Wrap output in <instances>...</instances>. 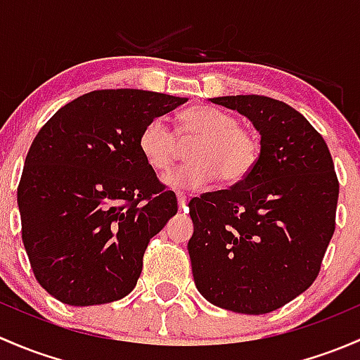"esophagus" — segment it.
<instances>
[{
    "label": "esophagus",
    "instance_id": "34e87169",
    "mask_svg": "<svg viewBox=\"0 0 360 360\" xmlns=\"http://www.w3.org/2000/svg\"><path fill=\"white\" fill-rule=\"evenodd\" d=\"M176 199H179L180 210H184V207L187 206V195H185L184 192H176Z\"/></svg>",
    "mask_w": 360,
    "mask_h": 360
}]
</instances>
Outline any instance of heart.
Segmentation results:
<instances>
[{
  "instance_id": "obj_1",
  "label": "heart",
  "mask_w": 360,
  "mask_h": 360,
  "mask_svg": "<svg viewBox=\"0 0 360 360\" xmlns=\"http://www.w3.org/2000/svg\"><path fill=\"white\" fill-rule=\"evenodd\" d=\"M187 149L191 161L173 169L165 181L173 188H201L218 176L225 185L239 184L260 158L258 136L237 124L232 114L207 105H192L176 116L175 131L159 117L150 120L139 135V150L155 173L168 172Z\"/></svg>"
}]
</instances>
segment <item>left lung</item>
Segmentation results:
<instances>
[{
  "label": "left lung",
  "mask_w": 360,
  "mask_h": 360,
  "mask_svg": "<svg viewBox=\"0 0 360 360\" xmlns=\"http://www.w3.org/2000/svg\"><path fill=\"white\" fill-rule=\"evenodd\" d=\"M210 100L246 116L262 149L246 179L188 202L192 276L220 309L269 314L319 276L335 234V165L321 133L288 103L263 95Z\"/></svg>",
  "instance_id": "left-lung-1"
}]
</instances>
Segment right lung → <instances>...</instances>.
<instances>
[{
  "instance_id": "right-lung-1",
  "label": "right lung",
  "mask_w": 360,
  "mask_h": 360,
  "mask_svg": "<svg viewBox=\"0 0 360 360\" xmlns=\"http://www.w3.org/2000/svg\"><path fill=\"white\" fill-rule=\"evenodd\" d=\"M184 102L95 90L65 103L32 140L17 188L22 240L36 281L62 303L102 305L136 286L149 240L179 211L139 135Z\"/></svg>"
}]
</instances>
